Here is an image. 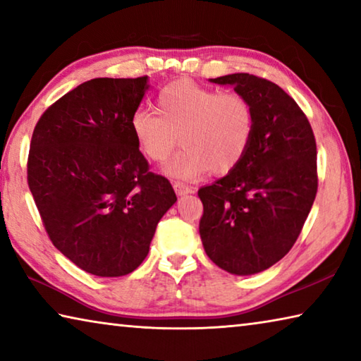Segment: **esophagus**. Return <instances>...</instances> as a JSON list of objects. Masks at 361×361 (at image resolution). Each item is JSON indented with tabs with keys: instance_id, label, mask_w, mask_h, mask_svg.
<instances>
[{
	"instance_id": "34e87169",
	"label": "esophagus",
	"mask_w": 361,
	"mask_h": 361,
	"mask_svg": "<svg viewBox=\"0 0 361 361\" xmlns=\"http://www.w3.org/2000/svg\"><path fill=\"white\" fill-rule=\"evenodd\" d=\"M173 188H175V192L178 194V195H185V194L192 192V188L185 185V183H181V181H175L173 183Z\"/></svg>"
}]
</instances>
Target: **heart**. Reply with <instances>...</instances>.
<instances>
[{
    "label": "heart",
    "instance_id": "1",
    "mask_svg": "<svg viewBox=\"0 0 361 361\" xmlns=\"http://www.w3.org/2000/svg\"><path fill=\"white\" fill-rule=\"evenodd\" d=\"M157 113L138 108L130 130L151 162H164L176 146H185L167 164V173L195 180L212 172L224 175L245 159L255 135V111L239 92L205 87L188 79L167 84L156 97Z\"/></svg>",
    "mask_w": 361,
    "mask_h": 361
}]
</instances>
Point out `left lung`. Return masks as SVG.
Listing matches in <instances>:
<instances>
[{"instance_id": "obj_1", "label": "left lung", "mask_w": 361, "mask_h": 361, "mask_svg": "<svg viewBox=\"0 0 361 361\" xmlns=\"http://www.w3.org/2000/svg\"><path fill=\"white\" fill-rule=\"evenodd\" d=\"M231 84L255 111L253 142L243 161L199 189L205 253L218 267L252 276L276 264L295 245L317 195V145L298 103L264 78L234 73Z\"/></svg>"}]
</instances>
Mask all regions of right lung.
I'll list each match as a JSON object with an SVG mask.
<instances>
[{
  "instance_id": "add662e5",
  "label": "right lung",
  "mask_w": 361,
  "mask_h": 361,
  "mask_svg": "<svg viewBox=\"0 0 361 361\" xmlns=\"http://www.w3.org/2000/svg\"><path fill=\"white\" fill-rule=\"evenodd\" d=\"M148 76L95 78L36 122L27 180L49 239L99 277L135 271L176 195L149 172L130 130Z\"/></svg>"
}]
</instances>
